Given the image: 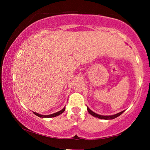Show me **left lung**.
<instances>
[{
    "label": "left lung",
    "instance_id": "8db88e82",
    "mask_svg": "<svg viewBox=\"0 0 150 150\" xmlns=\"http://www.w3.org/2000/svg\"><path fill=\"white\" fill-rule=\"evenodd\" d=\"M87 110L88 112H89L90 115H91L93 116H95L96 118H100V119H103V120H112V119H114V118H116V117H118L120 115H121L122 114L124 110L120 112H118L117 114H115V115H109V116H104V115H98V114H96L95 112H94L93 111H92L91 110V109L87 106Z\"/></svg>",
    "mask_w": 150,
    "mask_h": 150
}]
</instances>
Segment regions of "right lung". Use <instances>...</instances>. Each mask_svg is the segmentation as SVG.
Here are the masks:
<instances>
[{"label": "right lung", "instance_id": "add662e5", "mask_svg": "<svg viewBox=\"0 0 150 150\" xmlns=\"http://www.w3.org/2000/svg\"><path fill=\"white\" fill-rule=\"evenodd\" d=\"M65 106L62 110L57 112H55L54 114H52V115H40V114H38L37 112H33V113L35 115H36L38 116H39L40 118H52V117H55V116H59L61 114H62L63 112L65 111Z\"/></svg>", "mask_w": 150, "mask_h": 150}]
</instances>
